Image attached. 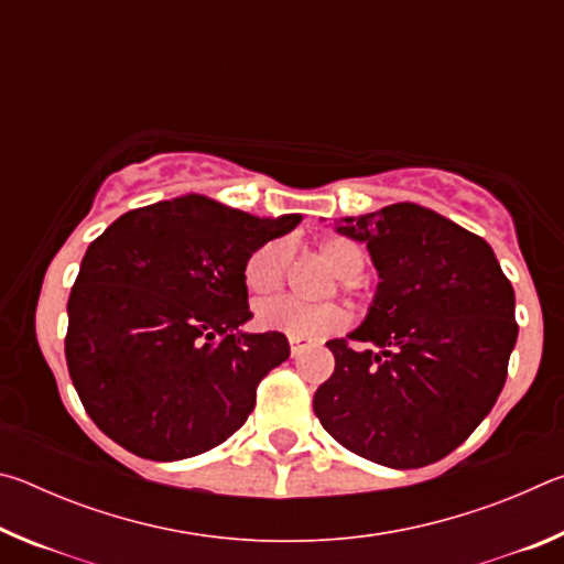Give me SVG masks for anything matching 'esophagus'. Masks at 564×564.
Segmentation results:
<instances>
[{
	"label": "esophagus",
	"instance_id": "1",
	"mask_svg": "<svg viewBox=\"0 0 564 564\" xmlns=\"http://www.w3.org/2000/svg\"><path fill=\"white\" fill-rule=\"evenodd\" d=\"M289 343H291V356L293 358H299L305 348L313 346L311 340H303V338H289Z\"/></svg>",
	"mask_w": 564,
	"mask_h": 564
}]
</instances>
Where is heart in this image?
I'll list each match as a JSON object with an SVG mask.
<instances>
[{"mask_svg": "<svg viewBox=\"0 0 564 564\" xmlns=\"http://www.w3.org/2000/svg\"><path fill=\"white\" fill-rule=\"evenodd\" d=\"M316 251L323 263L343 281V289L346 291H350L362 271H366V251H362L360 243L350 241V238L328 236L316 243ZM285 269H289V248L279 241L265 243L246 261V289L256 299L273 295L275 291H281L285 281ZM346 311L336 303L305 305L293 299H273L259 303V308H256V323H259V328L303 340H318L328 336V333H336L346 326Z\"/></svg>", "mask_w": 564, "mask_h": 564, "instance_id": "heart-1", "label": "heart"}]
</instances>
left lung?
I'll return each mask as SVG.
<instances>
[{
  "label": "left lung",
  "instance_id": "8db88e82",
  "mask_svg": "<svg viewBox=\"0 0 564 564\" xmlns=\"http://www.w3.org/2000/svg\"><path fill=\"white\" fill-rule=\"evenodd\" d=\"M380 275L351 340H328L336 370L316 390L321 425L366 460L437 463L490 413L518 340L514 291L492 248L417 204L340 218Z\"/></svg>",
  "mask_w": 564,
  "mask_h": 564
}]
</instances>
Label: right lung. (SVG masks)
<instances>
[{
	"label": "right lung",
	"mask_w": 564,
	"mask_h": 564,
	"mask_svg": "<svg viewBox=\"0 0 564 564\" xmlns=\"http://www.w3.org/2000/svg\"><path fill=\"white\" fill-rule=\"evenodd\" d=\"M301 216L256 218L188 194L119 216L82 259L66 303L72 383L104 435L149 460H184L246 423L289 358L253 318L246 261Z\"/></svg>",
	"instance_id": "right-lung-1"
}]
</instances>
